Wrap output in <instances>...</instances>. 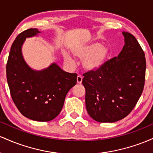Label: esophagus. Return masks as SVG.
<instances>
[{"label": "esophagus", "instance_id": "esophagus-1", "mask_svg": "<svg viewBox=\"0 0 153 153\" xmlns=\"http://www.w3.org/2000/svg\"><path fill=\"white\" fill-rule=\"evenodd\" d=\"M82 80V76L80 75H78V77H77V82L78 83H81Z\"/></svg>", "mask_w": 153, "mask_h": 153}]
</instances>
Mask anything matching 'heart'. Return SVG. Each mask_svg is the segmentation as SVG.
Instances as JSON below:
<instances>
[{
    "mask_svg": "<svg viewBox=\"0 0 153 153\" xmlns=\"http://www.w3.org/2000/svg\"><path fill=\"white\" fill-rule=\"evenodd\" d=\"M72 52L75 57L80 59H85L83 66L87 70H95L99 68L104 62L107 55L108 50L106 47L99 43H91L82 46L74 47ZM65 62L68 65L73 66L75 60L68 53L63 54Z\"/></svg>",
    "mask_w": 153,
    "mask_h": 153,
    "instance_id": "b5f03b06",
    "label": "heart"
}]
</instances>
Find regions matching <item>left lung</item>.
<instances>
[{
	"label": "left lung",
	"instance_id": "1",
	"mask_svg": "<svg viewBox=\"0 0 153 153\" xmlns=\"http://www.w3.org/2000/svg\"><path fill=\"white\" fill-rule=\"evenodd\" d=\"M122 34L125 45L118 57L82 74L87 111L99 122L124 119L143 94L146 71L145 53L132 34L125 31Z\"/></svg>",
	"mask_w": 153,
	"mask_h": 153
}]
</instances>
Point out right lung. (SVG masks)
Returning <instances> with one entry per match:
<instances>
[{"label": "right lung", "instance_id": "obj_1", "mask_svg": "<svg viewBox=\"0 0 153 153\" xmlns=\"http://www.w3.org/2000/svg\"><path fill=\"white\" fill-rule=\"evenodd\" d=\"M37 33L38 29H29L16 36L7 61V81L12 100L24 117L48 122L61 111L67 94L76 84L77 74L66 73L54 63L42 71L29 68L23 59L22 46L26 37Z\"/></svg>", "mask_w": 153, "mask_h": 153}]
</instances>
